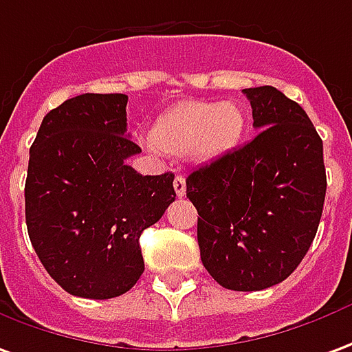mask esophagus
Segmentation results:
<instances>
[{
  "label": "esophagus",
  "mask_w": 352,
  "mask_h": 352,
  "mask_svg": "<svg viewBox=\"0 0 352 352\" xmlns=\"http://www.w3.org/2000/svg\"><path fill=\"white\" fill-rule=\"evenodd\" d=\"M173 188H175V194L179 198H183L186 194V181H184L183 175H177L175 181H173Z\"/></svg>",
  "instance_id": "esophagus-1"
}]
</instances>
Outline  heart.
Returning a JSON list of instances; mask_svg holds the SVG:
<instances>
[{
  "label": "heart",
  "instance_id": "b5f03b06",
  "mask_svg": "<svg viewBox=\"0 0 352 352\" xmlns=\"http://www.w3.org/2000/svg\"><path fill=\"white\" fill-rule=\"evenodd\" d=\"M248 118L238 102L186 100L158 118L152 141L168 154L213 162L238 148Z\"/></svg>",
  "mask_w": 352,
  "mask_h": 352
}]
</instances>
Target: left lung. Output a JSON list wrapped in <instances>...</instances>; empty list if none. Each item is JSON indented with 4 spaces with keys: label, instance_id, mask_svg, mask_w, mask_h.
<instances>
[{
    "label": "left lung",
    "instance_id": "8db88e82",
    "mask_svg": "<svg viewBox=\"0 0 352 352\" xmlns=\"http://www.w3.org/2000/svg\"><path fill=\"white\" fill-rule=\"evenodd\" d=\"M257 137L186 177L206 270L234 292L286 280L313 244L326 196L322 139L276 87L244 89Z\"/></svg>",
    "mask_w": 352,
    "mask_h": 352
}]
</instances>
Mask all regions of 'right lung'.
I'll list each match as a JSON object with an SVG mask.
<instances>
[{"instance_id": "add662e5", "label": "right lung", "mask_w": 352, "mask_h": 352, "mask_svg": "<svg viewBox=\"0 0 352 352\" xmlns=\"http://www.w3.org/2000/svg\"><path fill=\"white\" fill-rule=\"evenodd\" d=\"M127 95L85 93L53 108L30 148L26 227L49 276L68 294L110 299L144 270L142 230L175 200L173 173L141 175L125 160Z\"/></svg>"}]
</instances>
